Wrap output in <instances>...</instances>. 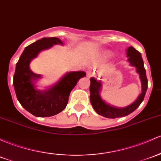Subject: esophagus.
Masks as SVG:
<instances>
[{
	"mask_svg": "<svg viewBox=\"0 0 161 161\" xmlns=\"http://www.w3.org/2000/svg\"><path fill=\"white\" fill-rule=\"evenodd\" d=\"M90 75H91V73H90V72H88V76H89Z\"/></svg>",
	"mask_w": 161,
	"mask_h": 161,
	"instance_id": "1",
	"label": "esophagus"
}]
</instances>
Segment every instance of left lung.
<instances>
[{
  "instance_id": "1",
  "label": "left lung",
  "mask_w": 161,
  "mask_h": 161,
  "mask_svg": "<svg viewBox=\"0 0 161 161\" xmlns=\"http://www.w3.org/2000/svg\"><path fill=\"white\" fill-rule=\"evenodd\" d=\"M127 56L128 60L132 66H135L137 69V72L140 75V79L142 86V92L141 93L138 98L134 103L128 106L122 108H115L105 103L100 97L99 91L101 89L100 82L97 81L95 78H91V84H90V102L92 105L94 110L100 115L108 118H116L125 117L134 111H135L141 102L144 100L145 96L147 89V79L146 71L144 66V62L140 52L135 49L134 47H130L127 49Z\"/></svg>"
}]
</instances>
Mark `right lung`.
<instances>
[{"label": "right lung", "instance_id": "obj_1", "mask_svg": "<svg viewBox=\"0 0 161 161\" xmlns=\"http://www.w3.org/2000/svg\"><path fill=\"white\" fill-rule=\"evenodd\" d=\"M58 43L63 44V42L57 37L37 40L26 47L16 65L13 83L17 98L27 112L36 117H50L64 110L72 89L81 78L86 75L82 71L69 72L47 91L35 89L33 81L40 75L31 71L30 63L40 51Z\"/></svg>", "mask_w": 161, "mask_h": 161}]
</instances>
